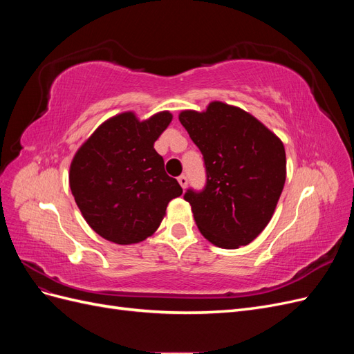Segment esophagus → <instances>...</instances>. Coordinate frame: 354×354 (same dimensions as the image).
Wrapping results in <instances>:
<instances>
[{
    "mask_svg": "<svg viewBox=\"0 0 354 354\" xmlns=\"http://www.w3.org/2000/svg\"><path fill=\"white\" fill-rule=\"evenodd\" d=\"M178 183H180V186L183 187V189H186V186H187V183H189V180H187V177L186 176H180L178 178Z\"/></svg>",
    "mask_w": 354,
    "mask_h": 354,
    "instance_id": "esophagus-1",
    "label": "esophagus"
}]
</instances>
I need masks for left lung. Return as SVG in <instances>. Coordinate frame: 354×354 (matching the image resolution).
<instances>
[{
    "label": "left lung",
    "instance_id": "left-lung-1",
    "mask_svg": "<svg viewBox=\"0 0 354 354\" xmlns=\"http://www.w3.org/2000/svg\"><path fill=\"white\" fill-rule=\"evenodd\" d=\"M178 120L203 156L207 183L189 189L196 226L211 243L236 250L269 224L286 178L281 138L251 113L223 102Z\"/></svg>",
    "mask_w": 354,
    "mask_h": 354
}]
</instances>
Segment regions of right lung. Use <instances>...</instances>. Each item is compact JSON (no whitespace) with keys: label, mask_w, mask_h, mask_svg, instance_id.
I'll use <instances>...</instances> for the list:
<instances>
[{"label":"right lung","mask_w":354,"mask_h":354,"mask_svg":"<svg viewBox=\"0 0 354 354\" xmlns=\"http://www.w3.org/2000/svg\"><path fill=\"white\" fill-rule=\"evenodd\" d=\"M173 115L159 112L138 121L124 112L104 121L75 153L69 186L88 226L120 245L155 233L171 199L183 194L165 173L153 145Z\"/></svg>","instance_id":"right-lung-1"}]
</instances>
